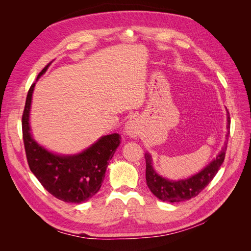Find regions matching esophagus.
<instances>
[{
  "mask_svg": "<svg viewBox=\"0 0 251 251\" xmlns=\"http://www.w3.org/2000/svg\"><path fill=\"white\" fill-rule=\"evenodd\" d=\"M141 126L137 118H132L127 121L125 126V132L130 137H137L140 134Z\"/></svg>",
  "mask_w": 251,
  "mask_h": 251,
  "instance_id": "obj_1",
  "label": "esophagus"
}]
</instances>
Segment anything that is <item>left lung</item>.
Masks as SVG:
<instances>
[{
  "label": "left lung",
  "mask_w": 251,
  "mask_h": 251,
  "mask_svg": "<svg viewBox=\"0 0 251 251\" xmlns=\"http://www.w3.org/2000/svg\"><path fill=\"white\" fill-rule=\"evenodd\" d=\"M230 127V117L229 113L227 116V128L229 130ZM227 137L229 136V133L226 135ZM227 149V143L224 144L222 151L216 157L212 162H210L206 168L202 170L195 176L180 181H170L164 179L154 171L151 166V159L149 154H146V179L147 184L151 192L153 193L158 199H160L164 202H181L186 201L198 196L203 189L206 187L209 182L214 179L220 170V166L223 163L225 159V153Z\"/></svg>",
  "instance_id": "1"
}]
</instances>
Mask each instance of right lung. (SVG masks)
<instances>
[{
  "mask_svg": "<svg viewBox=\"0 0 251 251\" xmlns=\"http://www.w3.org/2000/svg\"><path fill=\"white\" fill-rule=\"evenodd\" d=\"M50 63L37 75L46 72ZM35 82L30 87L22 115L23 140L27 162L44 188L58 200L81 203L93 197L102 184L105 171L120 143L119 134L103 136L92 147L74 156H58L37 144L30 134L29 112Z\"/></svg>",
  "mask_w": 251,
  "mask_h": 251,
  "instance_id": "obj_1",
  "label": "right lung"
}]
</instances>
